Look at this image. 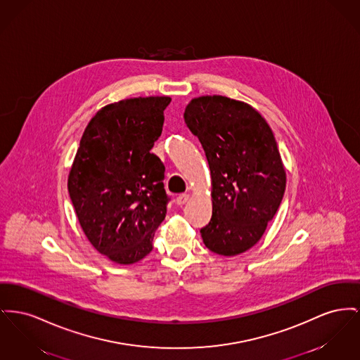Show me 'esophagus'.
<instances>
[{
	"label": "esophagus",
	"mask_w": 360,
	"mask_h": 360,
	"mask_svg": "<svg viewBox=\"0 0 360 360\" xmlns=\"http://www.w3.org/2000/svg\"><path fill=\"white\" fill-rule=\"evenodd\" d=\"M175 201H176V204H178V205H181V207H182V205H185V204L189 201V194H186V193L179 194V195L176 197V200H175Z\"/></svg>",
	"instance_id": "obj_1"
}]
</instances>
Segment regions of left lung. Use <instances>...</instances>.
<instances>
[{"instance_id":"obj_1","label":"left lung","mask_w":360,"mask_h":360,"mask_svg":"<svg viewBox=\"0 0 360 360\" xmlns=\"http://www.w3.org/2000/svg\"><path fill=\"white\" fill-rule=\"evenodd\" d=\"M184 118L211 169L212 217L200 230L202 240L213 253H243L261 239L285 191L274 131L250 105L220 95L191 99Z\"/></svg>"}]
</instances>
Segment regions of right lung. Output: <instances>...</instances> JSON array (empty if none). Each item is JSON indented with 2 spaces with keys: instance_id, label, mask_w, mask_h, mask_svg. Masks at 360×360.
I'll list each match as a JSON object with an SVG mask.
<instances>
[{
  "instance_id": "1",
  "label": "right lung",
  "mask_w": 360,
  "mask_h": 360,
  "mask_svg": "<svg viewBox=\"0 0 360 360\" xmlns=\"http://www.w3.org/2000/svg\"><path fill=\"white\" fill-rule=\"evenodd\" d=\"M169 96L131 98L101 108L85 127L68 191L91 245L129 265L152 252L167 213L165 166L150 153Z\"/></svg>"
}]
</instances>
